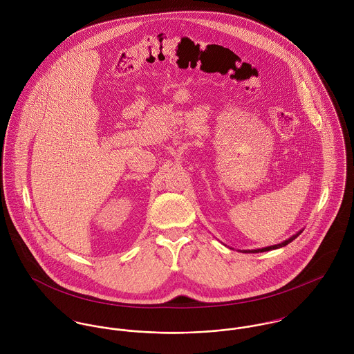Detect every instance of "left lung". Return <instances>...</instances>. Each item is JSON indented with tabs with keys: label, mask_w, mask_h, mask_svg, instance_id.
<instances>
[{
	"label": "left lung",
	"mask_w": 354,
	"mask_h": 354,
	"mask_svg": "<svg viewBox=\"0 0 354 354\" xmlns=\"http://www.w3.org/2000/svg\"><path fill=\"white\" fill-rule=\"evenodd\" d=\"M301 232L303 230H300V232H297L296 234H293L290 239H288V240H285V241H282L281 244H275V245H271V247H264V248H259V250H244V251H241V252L244 253H259V252H267V251H272V250H278V248H282V247H286L289 243H292L295 239H297L300 234H301Z\"/></svg>",
	"instance_id": "left-lung-1"
}]
</instances>
